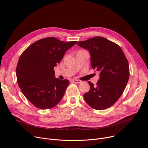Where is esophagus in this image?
Segmentation results:
<instances>
[{"label":"esophagus","mask_w":148,"mask_h":148,"mask_svg":"<svg viewBox=\"0 0 148 148\" xmlns=\"http://www.w3.org/2000/svg\"><path fill=\"white\" fill-rule=\"evenodd\" d=\"M72 81L73 82H75V84H80L81 83L80 80H77V79H73V80H72Z\"/></svg>","instance_id":"1"}]
</instances>
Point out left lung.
Wrapping results in <instances>:
<instances>
[{
	"instance_id": "1",
	"label": "left lung",
	"mask_w": 148,
	"mask_h": 148,
	"mask_svg": "<svg viewBox=\"0 0 148 148\" xmlns=\"http://www.w3.org/2000/svg\"><path fill=\"white\" fill-rule=\"evenodd\" d=\"M77 45L89 51L92 68L99 74L96 86L88 82L90 90L84 95L85 101L97 110L110 107L123 93L129 77V63L123 51L117 44L100 36Z\"/></svg>"
}]
</instances>
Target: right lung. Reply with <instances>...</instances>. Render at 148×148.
Wrapping results in <instances>:
<instances>
[{"mask_svg": "<svg viewBox=\"0 0 148 148\" xmlns=\"http://www.w3.org/2000/svg\"><path fill=\"white\" fill-rule=\"evenodd\" d=\"M77 42L46 38L32 44L21 55L16 70L18 84L25 96L38 108L51 109L62 100L69 81L55 77L53 69Z\"/></svg>", "mask_w": 148, "mask_h": 148, "instance_id": "1", "label": "right lung"}]
</instances>
